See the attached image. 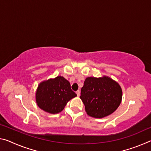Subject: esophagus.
Masks as SVG:
<instances>
[{
  "label": "esophagus",
  "instance_id": "34e87169",
  "mask_svg": "<svg viewBox=\"0 0 151 151\" xmlns=\"http://www.w3.org/2000/svg\"><path fill=\"white\" fill-rule=\"evenodd\" d=\"M76 94H77V96H80V94H81V91H80V90H78L76 92Z\"/></svg>",
  "mask_w": 151,
  "mask_h": 151
}]
</instances>
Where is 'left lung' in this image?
<instances>
[{
  "label": "left lung",
  "instance_id": "obj_1",
  "mask_svg": "<svg viewBox=\"0 0 151 151\" xmlns=\"http://www.w3.org/2000/svg\"><path fill=\"white\" fill-rule=\"evenodd\" d=\"M80 98L87 114L103 118L118 108L122 100V90L116 82L107 76L88 77L81 88Z\"/></svg>",
  "mask_w": 151,
  "mask_h": 151
}]
</instances>
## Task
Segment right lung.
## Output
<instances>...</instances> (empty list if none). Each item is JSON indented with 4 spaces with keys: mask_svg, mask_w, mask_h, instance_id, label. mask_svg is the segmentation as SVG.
I'll use <instances>...</instances> for the list:
<instances>
[{
    "mask_svg": "<svg viewBox=\"0 0 151 151\" xmlns=\"http://www.w3.org/2000/svg\"><path fill=\"white\" fill-rule=\"evenodd\" d=\"M76 96L69 82L59 76L40 84L36 93V101L43 111L56 114L62 111L68 101Z\"/></svg>",
    "mask_w": 151,
    "mask_h": 151,
    "instance_id": "add662e5",
    "label": "right lung"
}]
</instances>
